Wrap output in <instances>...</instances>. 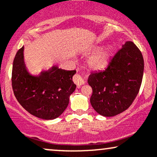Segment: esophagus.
Instances as JSON below:
<instances>
[{
	"label": "esophagus",
	"mask_w": 157,
	"mask_h": 157,
	"mask_svg": "<svg viewBox=\"0 0 157 157\" xmlns=\"http://www.w3.org/2000/svg\"><path fill=\"white\" fill-rule=\"evenodd\" d=\"M73 80H74V82H75L77 86H82V85H83L85 83L83 77H82L81 75H79V74H77V75H75V76H74Z\"/></svg>",
	"instance_id": "obj_1"
}]
</instances>
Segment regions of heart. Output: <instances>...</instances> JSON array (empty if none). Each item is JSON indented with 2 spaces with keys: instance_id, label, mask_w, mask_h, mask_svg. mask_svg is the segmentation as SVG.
<instances>
[{
  "instance_id": "heart-1",
  "label": "heart",
  "mask_w": 157,
  "mask_h": 157,
  "mask_svg": "<svg viewBox=\"0 0 157 157\" xmlns=\"http://www.w3.org/2000/svg\"><path fill=\"white\" fill-rule=\"evenodd\" d=\"M109 56H110V50L109 48L100 49L88 58V67L94 70L103 69L108 63Z\"/></svg>"
}]
</instances>
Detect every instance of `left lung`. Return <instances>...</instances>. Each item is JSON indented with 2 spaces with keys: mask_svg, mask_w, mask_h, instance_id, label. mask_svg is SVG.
<instances>
[{
  "mask_svg": "<svg viewBox=\"0 0 157 157\" xmlns=\"http://www.w3.org/2000/svg\"><path fill=\"white\" fill-rule=\"evenodd\" d=\"M143 70L140 50L132 41H126L105 70L89 75L88 82L93 90L90 99L93 108L106 117L127 109L139 93Z\"/></svg>",
  "mask_w": 157,
  "mask_h": 157,
  "instance_id": "obj_1",
  "label": "left lung"
}]
</instances>
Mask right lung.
<instances>
[{
    "instance_id": "right-lung-1",
    "label": "right lung",
    "mask_w": 157,
    "mask_h": 157,
    "mask_svg": "<svg viewBox=\"0 0 157 157\" xmlns=\"http://www.w3.org/2000/svg\"><path fill=\"white\" fill-rule=\"evenodd\" d=\"M23 50L22 47L17 51L13 61L12 85L15 97L33 116L41 119H55L67 108L69 97L76 88L72 80L76 70L52 67L39 76H32L26 70Z\"/></svg>"
}]
</instances>
